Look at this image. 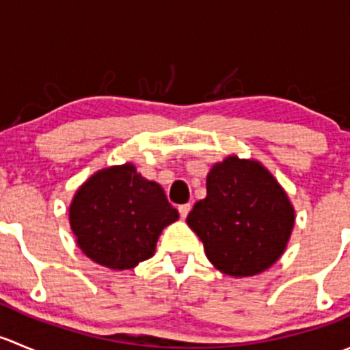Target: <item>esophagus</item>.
<instances>
[{
    "label": "esophagus",
    "instance_id": "34e87169",
    "mask_svg": "<svg viewBox=\"0 0 350 350\" xmlns=\"http://www.w3.org/2000/svg\"><path fill=\"white\" fill-rule=\"evenodd\" d=\"M178 211H179V215H181V218H186V217H188L189 211H191V204H189V203L179 204Z\"/></svg>",
    "mask_w": 350,
    "mask_h": 350
}]
</instances>
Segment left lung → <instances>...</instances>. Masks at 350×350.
I'll use <instances>...</instances> for the list:
<instances>
[{
  "label": "left lung",
  "mask_w": 350,
  "mask_h": 350,
  "mask_svg": "<svg viewBox=\"0 0 350 350\" xmlns=\"http://www.w3.org/2000/svg\"><path fill=\"white\" fill-rule=\"evenodd\" d=\"M186 221L217 269L228 276H254L284 252L295 211L266 167L232 155L211 167L206 198L193 206Z\"/></svg>",
  "instance_id": "1"
}]
</instances>
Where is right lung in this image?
Instances as JSON below:
<instances>
[{"instance_id":"right-lung-1","label":"right lung","mask_w":350,"mask_h":350,"mask_svg":"<svg viewBox=\"0 0 350 350\" xmlns=\"http://www.w3.org/2000/svg\"><path fill=\"white\" fill-rule=\"evenodd\" d=\"M178 217L164 189L137 174L132 164L91 176L69 208L77 245L109 269H130L152 257L162 228Z\"/></svg>"}]
</instances>
